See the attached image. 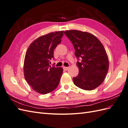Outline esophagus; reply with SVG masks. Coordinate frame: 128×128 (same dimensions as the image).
Listing matches in <instances>:
<instances>
[{"mask_svg":"<svg viewBox=\"0 0 128 128\" xmlns=\"http://www.w3.org/2000/svg\"><path fill=\"white\" fill-rule=\"evenodd\" d=\"M63 69L65 70H68V69H69V67H63Z\"/></svg>","mask_w":128,"mask_h":128,"instance_id":"34e87169","label":"esophagus"}]
</instances>
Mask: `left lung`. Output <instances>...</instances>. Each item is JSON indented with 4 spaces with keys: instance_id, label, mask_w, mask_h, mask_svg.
<instances>
[{
    "instance_id": "obj_1",
    "label": "left lung",
    "mask_w": 128,
    "mask_h": 128,
    "mask_svg": "<svg viewBox=\"0 0 128 128\" xmlns=\"http://www.w3.org/2000/svg\"><path fill=\"white\" fill-rule=\"evenodd\" d=\"M64 34L72 43L79 74L74 77V85L91 91L101 85L108 69V60L103 46L92 34L71 30Z\"/></svg>"
}]
</instances>
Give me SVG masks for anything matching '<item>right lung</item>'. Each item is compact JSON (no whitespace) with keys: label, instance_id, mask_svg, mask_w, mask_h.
Segmentation results:
<instances>
[{"label":"right lung","instance_id":"obj_1","mask_svg":"<svg viewBox=\"0 0 128 128\" xmlns=\"http://www.w3.org/2000/svg\"><path fill=\"white\" fill-rule=\"evenodd\" d=\"M64 31L42 36L31 43L24 63L25 79L32 89L46 94L57 88L63 72L62 67L49 66L54 50L61 42Z\"/></svg>","mask_w":128,"mask_h":128}]
</instances>
